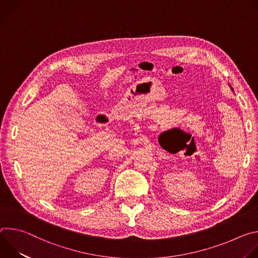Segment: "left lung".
<instances>
[{
	"instance_id": "left-lung-1",
	"label": "left lung",
	"mask_w": 258,
	"mask_h": 258,
	"mask_svg": "<svg viewBox=\"0 0 258 258\" xmlns=\"http://www.w3.org/2000/svg\"><path fill=\"white\" fill-rule=\"evenodd\" d=\"M231 89H232V88H231ZM232 90H233V89H232Z\"/></svg>"
}]
</instances>
